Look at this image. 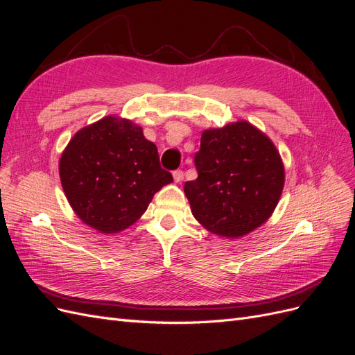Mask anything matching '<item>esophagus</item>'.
<instances>
[{
	"label": "esophagus",
	"mask_w": 355,
	"mask_h": 355,
	"mask_svg": "<svg viewBox=\"0 0 355 355\" xmlns=\"http://www.w3.org/2000/svg\"><path fill=\"white\" fill-rule=\"evenodd\" d=\"M184 171H182V170H175L173 171V179H175V182H182V180H184Z\"/></svg>",
	"instance_id": "1"
}]
</instances>
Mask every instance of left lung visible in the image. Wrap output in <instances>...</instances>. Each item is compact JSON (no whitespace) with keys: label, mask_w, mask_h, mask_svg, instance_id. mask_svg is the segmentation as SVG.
Returning <instances> with one entry per match:
<instances>
[{"label":"left lung","mask_w":355,"mask_h":355,"mask_svg":"<svg viewBox=\"0 0 355 355\" xmlns=\"http://www.w3.org/2000/svg\"><path fill=\"white\" fill-rule=\"evenodd\" d=\"M198 178L185 184L191 211L204 228L237 239L271 216L284 187L274 144L245 121L210 128L194 157Z\"/></svg>","instance_id":"8db88e82"}]
</instances>
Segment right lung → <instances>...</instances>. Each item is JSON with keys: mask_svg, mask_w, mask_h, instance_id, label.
<instances>
[{"mask_svg": "<svg viewBox=\"0 0 355 355\" xmlns=\"http://www.w3.org/2000/svg\"><path fill=\"white\" fill-rule=\"evenodd\" d=\"M59 173L73 211L105 234L130 227L173 182L142 128L116 116L81 128L62 154Z\"/></svg>", "mask_w": 355, "mask_h": 355, "instance_id": "obj_1", "label": "right lung"}]
</instances>
